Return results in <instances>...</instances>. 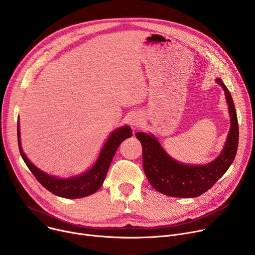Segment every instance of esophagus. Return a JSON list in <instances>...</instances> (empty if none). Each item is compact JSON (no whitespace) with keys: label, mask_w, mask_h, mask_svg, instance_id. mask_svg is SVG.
<instances>
[{"label":"esophagus","mask_w":255,"mask_h":255,"mask_svg":"<svg viewBox=\"0 0 255 255\" xmlns=\"http://www.w3.org/2000/svg\"><path fill=\"white\" fill-rule=\"evenodd\" d=\"M142 118H141V116H139V115H135V116H133L132 118H131V120H130V124H131V126H133L134 128H137V127H140L141 126V124H142Z\"/></svg>","instance_id":"34e87169"}]
</instances>
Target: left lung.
I'll list each match as a JSON object with an SVG mask.
<instances>
[{
	"instance_id": "left-lung-1",
	"label": "left lung",
	"mask_w": 255,
	"mask_h": 255,
	"mask_svg": "<svg viewBox=\"0 0 255 255\" xmlns=\"http://www.w3.org/2000/svg\"><path fill=\"white\" fill-rule=\"evenodd\" d=\"M225 91L231 128L222 153L206 165H185L170 158L151 135L138 132L136 138L142 145L143 169L150 185L157 192L175 198H195L210 190L233 162L239 140V127L235 106L224 83L218 79Z\"/></svg>"
}]
</instances>
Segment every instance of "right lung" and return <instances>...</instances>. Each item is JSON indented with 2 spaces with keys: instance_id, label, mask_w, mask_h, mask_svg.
<instances>
[{
  "instance_id": "1",
  "label": "right lung",
  "mask_w": 255,
  "mask_h": 255,
  "mask_svg": "<svg viewBox=\"0 0 255 255\" xmlns=\"http://www.w3.org/2000/svg\"><path fill=\"white\" fill-rule=\"evenodd\" d=\"M17 134L20 154L35 178L53 195L66 199H79L96 193L102 187L109 166L111 164V161L119 147V145L126 138L132 136V130L128 126L115 130L107 140L100 154V157L98 158L95 165L89 171L82 175L66 179H60L54 176H50L49 174H46L45 172L41 171L35 165H33L26 157L21 148L19 122L17 127Z\"/></svg>"
}]
</instances>
